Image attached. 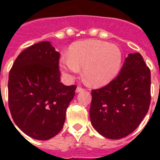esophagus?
<instances>
[{"mask_svg":"<svg viewBox=\"0 0 160 160\" xmlns=\"http://www.w3.org/2000/svg\"><path fill=\"white\" fill-rule=\"evenodd\" d=\"M84 90V89L82 88V87H78L77 89H76V93H78V92H82V91H83Z\"/></svg>","mask_w":160,"mask_h":160,"instance_id":"1","label":"esophagus"}]
</instances>
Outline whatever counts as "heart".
Returning <instances> with one entry per match:
<instances>
[{
	"label": "heart",
	"mask_w": 160,
	"mask_h": 160,
	"mask_svg": "<svg viewBox=\"0 0 160 160\" xmlns=\"http://www.w3.org/2000/svg\"><path fill=\"white\" fill-rule=\"evenodd\" d=\"M122 53L118 46L98 40H85L73 44L68 56L60 60V68L68 79L73 78L82 67V74L93 86L111 82L119 73Z\"/></svg>",
	"instance_id": "1"
}]
</instances>
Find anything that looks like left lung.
Wrapping results in <instances>:
<instances>
[{"instance_id":"obj_1","label":"left lung","mask_w":160,"mask_h":160,"mask_svg":"<svg viewBox=\"0 0 160 160\" xmlns=\"http://www.w3.org/2000/svg\"><path fill=\"white\" fill-rule=\"evenodd\" d=\"M91 94L90 122L100 135L119 139L132 133L151 102V72L142 55L129 53L119 74Z\"/></svg>"}]
</instances>
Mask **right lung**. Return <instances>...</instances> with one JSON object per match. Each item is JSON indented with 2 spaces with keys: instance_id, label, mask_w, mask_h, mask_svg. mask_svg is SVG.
<instances>
[{
  "instance_id": "right-lung-1",
  "label": "right lung",
  "mask_w": 160,
  "mask_h": 160,
  "mask_svg": "<svg viewBox=\"0 0 160 160\" xmlns=\"http://www.w3.org/2000/svg\"><path fill=\"white\" fill-rule=\"evenodd\" d=\"M59 58L49 42L34 44L18 55L8 75L12 119L25 135L38 140H48L60 132L75 94L76 86L61 82Z\"/></svg>"
}]
</instances>
